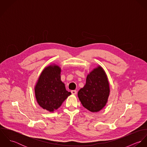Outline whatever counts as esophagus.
Wrapping results in <instances>:
<instances>
[{
  "label": "esophagus",
  "mask_w": 147,
  "mask_h": 147,
  "mask_svg": "<svg viewBox=\"0 0 147 147\" xmlns=\"http://www.w3.org/2000/svg\"><path fill=\"white\" fill-rule=\"evenodd\" d=\"M71 93L72 94H76L77 93V91L75 90H71Z\"/></svg>",
  "instance_id": "34e87169"
}]
</instances>
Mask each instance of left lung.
<instances>
[{"instance_id":"8db88e82","label":"left lung","mask_w":147,"mask_h":147,"mask_svg":"<svg viewBox=\"0 0 147 147\" xmlns=\"http://www.w3.org/2000/svg\"><path fill=\"white\" fill-rule=\"evenodd\" d=\"M110 94L109 83L104 69L100 66L88 75L86 84L78 92L82 104L91 112H98L106 104Z\"/></svg>"}]
</instances>
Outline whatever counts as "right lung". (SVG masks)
<instances>
[{"label":"right lung","mask_w":147,"mask_h":147,"mask_svg":"<svg viewBox=\"0 0 147 147\" xmlns=\"http://www.w3.org/2000/svg\"><path fill=\"white\" fill-rule=\"evenodd\" d=\"M61 68L56 64L46 67L41 74L34 87L35 96L43 109L53 112L71 94L61 80Z\"/></svg>","instance_id":"obj_1"}]
</instances>
